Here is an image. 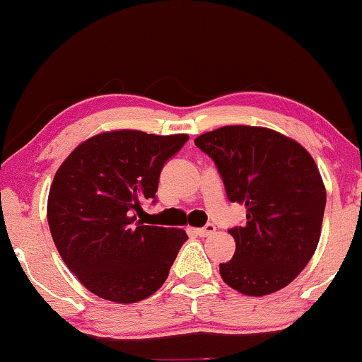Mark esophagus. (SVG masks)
<instances>
[{
  "instance_id": "obj_1",
  "label": "esophagus",
  "mask_w": 362,
  "mask_h": 362,
  "mask_svg": "<svg viewBox=\"0 0 362 362\" xmlns=\"http://www.w3.org/2000/svg\"><path fill=\"white\" fill-rule=\"evenodd\" d=\"M214 231H216L214 224H206L204 228H195L194 233L197 236H209V235H213Z\"/></svg>"
}]
</instances>
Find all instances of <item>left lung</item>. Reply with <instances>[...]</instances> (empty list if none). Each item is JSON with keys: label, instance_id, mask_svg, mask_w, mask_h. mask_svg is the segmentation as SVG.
<instances>
[{"label": "left lung", "instance_id": "obj_1", "mask_svg": "<svg viewBox=\"0 0 362 362\" xmlns=\"http://www.w3.org/2000/svg\"><path fill=\"white\" fill-rule=\"evenodd\" d=\"M213 158L231 202L247 223L231 228L233 259L219 264L230 288L247 296L276 293L298 277L322 233L327 192L311 155L267 127L224 126L195 138Z\"/></svg>", "mask_w": 362, "mask_h": 362}]
</instances>
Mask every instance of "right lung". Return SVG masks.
<instances>
[{
	"label": "right lung",
	"instance_id": "right-lung-1",
	"mask_svg": "<svg viewBox=\"0 0 362 362\" xmlns=\"http://www.w3.org/2000/svg\"><path fill=\"white\" fill-rule=\"evenodd\" d=\"M187 141L134 129L100 132L78 144L54 175L52 240L69 271L103 300L138 303L167 281L187 233L148 226L138 216L155 199L163 165Z\"/></svg>",
	"mask_w": 362,
	"mask_h": 362
}]
</instances>
